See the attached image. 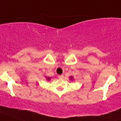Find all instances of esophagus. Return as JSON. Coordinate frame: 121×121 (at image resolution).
<instances>
[{"mask_svg":"<svg viewBox=\"0 0 121 121\" xmlns=\"http://www.w3.org/2000/svg\"><path fill=\"white\" fill-rule=\"evenodd\" d=\"M58 78H59V79H63V78H64V76L63 75H58Z\"/></svg>","mask_w":121,"mask_h":121,"instance_id":"1","label":"esophagus"}]
</instances>
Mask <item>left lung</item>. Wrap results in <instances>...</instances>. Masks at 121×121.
I'll list each match as a JSON object with an SVG mask.
<instances>
[{
	"label": "left lung",
	"instance_id": "obj_1",
	"mask_svg": "<svg viewBox=\"0 0 121 121\" xmlns=\"http://www.w3.org/2000/svg\"><path fill=\"white\" fill-rule=\"evenodd\" d=\"M69 79L71 80H73V77L72 76H70L69 77Z\"/></svg>",
	"mask_w": 121,
	"mask_h": 121
}]
</instances>
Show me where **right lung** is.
<instances>
[{"instance_id":"obj_1","label":"right lung","mask_w":121,"mask_h":121,"mask_svg":"<svg viewBox=\"0 0 121 121\" xmlns=\"http://www.w3.org/2000/svg\"><path fill=\"white\" fill-rule=\"evenodd\" d=\"M45 78H46V80H47L48 81H49V80H50V79H51V78H48V77H45Z\"/></svg>"}]
</instances>
